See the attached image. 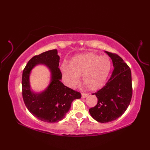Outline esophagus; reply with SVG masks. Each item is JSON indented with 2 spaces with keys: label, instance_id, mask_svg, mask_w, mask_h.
<instances>
[{
  "label": "esophagus",
  "instance_id": "obj_1",
  "mask_svg": "<svg viewBox=\"0 0 150 150\" xmlns=\"http://www.w3.org/2000/svg\"><path fill=\"white\" fill-rule=\"evenodd\" d=\"M81 95H82V98H86L89 95L88 93H82Z\"/></svg>",
  "mask_w": 150,
  "mask_h": 150
}]
</instances>
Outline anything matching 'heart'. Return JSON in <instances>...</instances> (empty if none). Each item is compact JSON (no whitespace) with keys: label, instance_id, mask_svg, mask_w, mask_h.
Wrapping results in <instances>:
<instances>
[{"label":"heart","instance_id":"obj_1","mask_svg":"<svg viewBox=\"0 0 150 150\" xmlns=\"http://www.w3.org/2000/svg\"><path fill=\"white\" fill-rule=\"evenodd\" d=\"M111 69L109 57L99 56L93 53L81 54L73 57L69 66L61 67L64 78L70 86H75L82 75V82L88 89L96 90L106 83Z\"/></svg>","mask_w":150,"mask_h":150}]
</instances>
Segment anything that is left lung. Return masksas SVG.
<instances>
[{
  "instance_id": "left-lung-1",
  "label": "left lung",
  "mask_w": 150,
  "mask_h": 150,
  "mask_svg": "<svg viewBox=\"0 0 150 150\" xmlns=\"http://www.w3.org/2000/svg\"><path fill=\"white\" fill-rule=\"evenodd\" d=\"M113 62L114 69L104 86L93 95L97 104L89 110L91 116L98 122H109L125 112L132 97V73L129 66L117 54L105 52Z\"/></svg>"
}]
</instances>
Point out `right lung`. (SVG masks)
I'll return each instance as SVG.
<instances>
[{
    "mask_svg": "<svg viewBox=\"0 0 150 150\" xmlns=\"http://www.w3.org/2000/svg\"><path fill=\"white\" fill-rule=\"evenodd\" d=\"M60 57L57 50L47 51L32 57L23 70L22 90L28 110L33 116L46 122H57L64 117L73 100L81 98V94L66 86L60 81L62 73L59 68ZM47 67L51 73L49 85L42 92H35L30 88L29 77L37 65Z\"/></svg>",
    "mask_w": 150,
    "mask_h": 150,
    "instance_id": "obj_1",
    "label": "right lung"
}]
</instances>
